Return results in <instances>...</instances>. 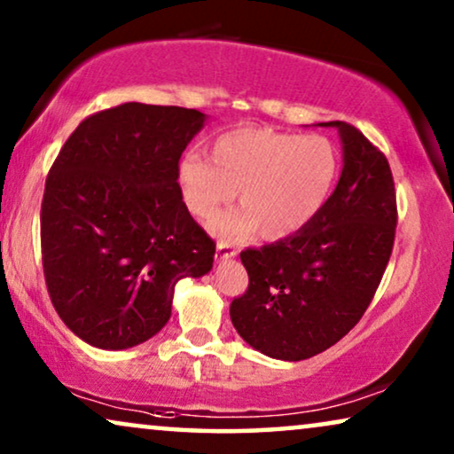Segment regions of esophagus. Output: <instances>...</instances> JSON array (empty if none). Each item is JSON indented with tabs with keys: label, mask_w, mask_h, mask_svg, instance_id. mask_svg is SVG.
Segmentation results:
<instances>
[{
	"label": "esophagus",
	"mask_w": 454,
	"mask_h": 454,
	"mask_svg": "<svg viewBox=\"0 0 454 454\" xmlns=\"http://www.w3.org/2000/svg\"><path fill=\"white\" fill-rule=\"evenodd\" d=\"M235 254H238V247H235L231 241L227 239H221L219 244H216V258L219 260H225V258H233Z\"/></svg>",
	"instance_id": "obj_1"
}]
</instances>
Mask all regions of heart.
<instances>
[{
    "mask_svg": "<svg viewBox=\"0 0 454 454\" xmlns=\"http://www.w3.org/2000/svg\"><path fill=\"white\" fill-rule=\"evenodd\" d=\"M337 176V153L322 136H295L270 128H235L216 136L210 159L184 154L177 184L184 204L210 219L239 192L241 208L215 219V231L246 235L258 227L278 239L314 219Z\"/></svg>",
    "mask_w": 454,
    "mask_h": 454,
    "instance_id": "obj_1",
    "label": "heart"
}]
</instances>
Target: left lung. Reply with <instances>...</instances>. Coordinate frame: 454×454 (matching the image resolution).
Returning <instances> with one entry per match:
<instances>
[{"label":"left lung","instance_id":"1","mask_svg":"<svg viewBox=\"0 0 454 454\" xmlns=\"http://www.w3.org/2000/svg\"><path fill=\"white\" fill-rule=\"evenodd\" d=\"M322 126L343 140L337 188L295 235L239 254L250 283L229 308L246 343L285 362L318 356L362 320L395 244L396 192L384 153L351 123Z\"/></svg>","mask_w":454,"mask_h":454}]
</instances>
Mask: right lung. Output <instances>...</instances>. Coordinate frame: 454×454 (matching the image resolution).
I'll return each instance as SVG.
<instances>
[{"mask_svg":"<svg viewBox=\"0 0 454 454\" xmlns=\"http://www.w3.org/2000/svg\"><path fill=\"white\" fill-rule=\"evenodd\" d=\"M204 114L123 103L80 121L45 182L43 272L55 312L98 349H128L171 316L179 278L216 244L184 204L177 165Z\"/></svg>","mask_w":454,"mask_h":454,"instance_id":"1","label":"right lung"}]
</instances>
